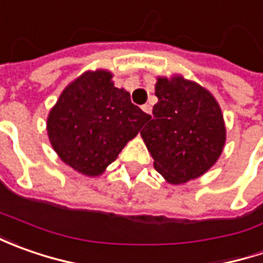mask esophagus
Listing matches in <instances>:
<instances>
[{
  "instance_id": "34e87169",
  "label": "esophagus",
  "mask_w": 263,
  "mask_h": 263,
  "mask_svg": "<svg viewBox=\"0 0 263 263\" xmlns=\"http://www.w3.org/2000/svg\"><path fill=\"white\" fill-rule=\"evenodd\" d=\"M142 109H143L146 114H151V111H152V106L149 105V104H145V105L142 106Z\"/></svg>"
}]
</instances>
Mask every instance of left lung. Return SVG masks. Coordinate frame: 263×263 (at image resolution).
Returning <instances> with one entry per match:
<instances>
[{"label": "left lung", "instance_id": "8db88e82", "mask_svg": "<svg viewBox=\"0 0 263 263\" xmlns=\"http://www.w3.org/2000/svg\"><path fill=\"white\" fill-rule=\"evenodd\" d=\"M158 102L140 132L154 167L170 184H183L215 165L226 146L221 106L206 87L181 74L158 76Z\"/></svg>", "mask_w": 263, "mask_h": 263}]
</instances>
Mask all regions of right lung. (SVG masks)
Listing matches in <instances>:
<instances>
[{
    "mask_svg": "<svg viewBox=\"0 0 263 263\" xmlns=\"http://www.w3.org/2000/svg\"><path fill=\"white\" fill-rule=\"evenodd\" d=\"M112 73L87 70L70 82L46 118V132L58 158L86 177L105 173L149 120L132 104Z\"/></svg>",
    "mask_w": 263,
    "mask_h": 263,
    "instance_id": "right-lung-1",
    "label": "right lung"
}]
</instances>
